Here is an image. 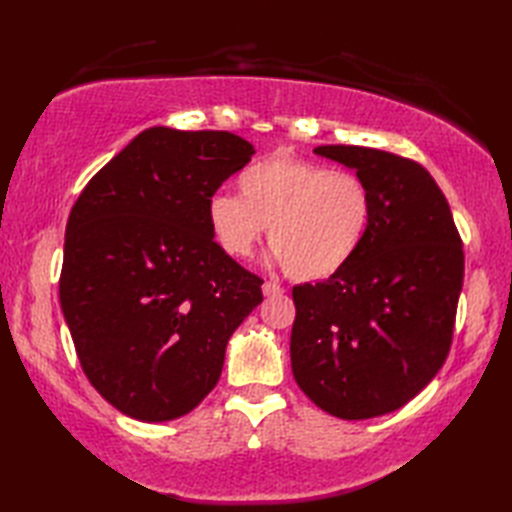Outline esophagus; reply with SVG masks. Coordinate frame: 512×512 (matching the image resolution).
Instances as JSON below:
<instances>
[{
    "label": "esophagus",
    "instance_id": "34e87169",
    "mask_svg": "<svg viewBox=\"0 0 512 512\" xmlns=\"http://www.w3.org/2000/svg\"><path fill=\"white\" fill-rule=\"evenodd\" d=\"M262 292H264V297H275V295H281V292H284V288H281L279 284H275V281H266V284L262 286Z\"/></svg>",
    "mask_w": 512,
    "mask_h": 512
}]
</instances>
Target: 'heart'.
I'll return each mask as SVG.
<instances>
[{
	"label": "heart",
	"instance_id": "heart-1",
	"mask_svg": "<svg viewBox=\"0 0 512 512\" xmlns=\"http://www.w3.org/2000/svg\"><path fill=\"white\" fill-rule=\"evenodd\" d=\"M235 193H213L206 222L226 255L248 257L264 228L270 262L297 281L339 275L363 248L374 198L352 171L288 156L259 160L237 176Z\"/></svg>",
	"mask_w": 512,
	"mask_h": 512
}]
</instances>
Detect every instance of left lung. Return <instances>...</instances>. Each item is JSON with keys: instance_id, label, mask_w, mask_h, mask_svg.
<instances>
[{"instance_id": "1", "label": "left lung", "mask_w": 512, "mask_h": 512, "mask_svg": "<svg viewBox=\"0 0 512 512\" xmlns=\"http://www.w3.org/2000/svg\"><path fill=\"white\" fill-rule=\"evenodd\" d=\"M314 154L363 178L374 217L350 266L292 288V374L330 416H385L418 396L447 361L462 242L447 198L418 162L345 145L314 147Z\"/></svg>"}]
</instances>
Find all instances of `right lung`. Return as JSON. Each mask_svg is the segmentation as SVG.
I'll return each instance as SVG.
<instances>
[{"label":"right lung","instance_id":"right-lung-1","mask_svg":"<svg viewBox=\"0 0 512 512\" xmlns=\"http://www.w3.org/2000/svg\"><path fill=\"white\" fill-rule=\"evenodd\" d=\"M253 154L231 132L149 127L72 206L61 310L85 376L129 418L167 422L198 407L228 339L262 303V279L206 222V202Z\"/></svg>","mask_w":512,"mask_h":512}]
</instances>
